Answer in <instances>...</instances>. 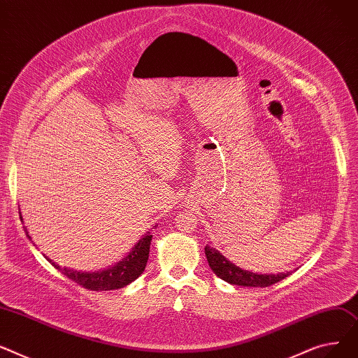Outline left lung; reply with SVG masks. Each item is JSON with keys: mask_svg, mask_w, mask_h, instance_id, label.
Segmentation results:
<instances>
[{"mask_svg": "<svg viewBox=\"0 0 358 358\" xmlns=\"http://www.w3.org/2000/svg\"><path fill=\"white\" fill-rule=\"evenodd\" d=\"M205 256L209 267L213 268L215 275L231 285L247 286V287H267L289 276V273H278V275H257V273L243 270L238 266L231 263L229 260H227L218 250L211 248L209 245L205 247Z\"/></svg>", "mask_w": 358, "mask_h": 358, "instance_id": "obj_1", "label": "left lung"}]
</instances>
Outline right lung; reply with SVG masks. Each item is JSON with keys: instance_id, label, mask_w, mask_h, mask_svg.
<instances>
[{"instance_id": "1", "label": "right lung", "mask_w": 358, "mask_h": 358, "mask_svg": "<svg viewBox=\"0 0 358 358\" xmlns=\"http://www.w3.org/2000/svg\"><path fill=\"white\" fill-rule=\"evenodd\" d=\"M21 218V217H20ZM26 234L29 238V233L26 231ZM150 243H152V236L150 233H147L130 251V255L117 263L115 266L99 270V271H76L71 270L66 267H60L56 264L53 260L46 257L49 263H52L60 273H63L68 279L76 282L82 287H85L88 290H113V289H121L124 286L130 285L134 282L140 275H143V271L145 268L147 260H149V251H150Z\"/></svg>"}]
</instances>
